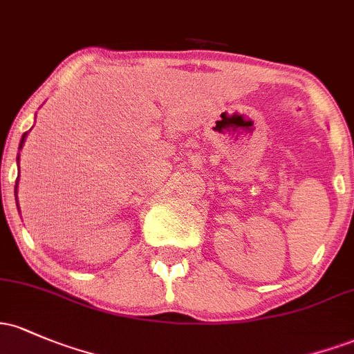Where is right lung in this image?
<instances>
[{"label": "right lung", "mask_w": 354, "mask_h": 354, "mask_svg": "<svg viewBox=\"0 0 354 354\" xmlns=\"http://www.w3.org/2000/svg\"><path fill=\"white\" fill-rule=\"evenodd\" d=\"M26 134H28V133H25V134H23V136H21V141H19V149H21V147H23V145H25V139H26ZM17 161H19V154H18ZM17 189H18V178H17V186H15V195H17ZM17 207H18V203H17Z\"/></svg>", "instance_id": "1"}]
</instances>
